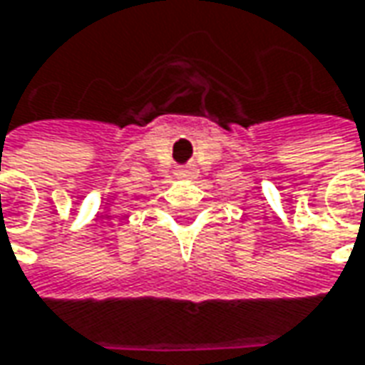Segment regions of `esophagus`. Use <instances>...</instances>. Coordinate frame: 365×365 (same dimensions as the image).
Instances as JSON below:
<instances>
[{
  "label": "esophagus",
  "instance_id": "esophagus-1",
  "mask_svg": "<svg viewBox=\"0 0 365 365\" xmlns=\"http://www.w3.org/2000/svg\"><path fill=\"white\" fill-rule=\"evenodd\" d=\"M192 175H195V173H192V168H188V166H182V168L177 173L178 178H188V177H192Z\"/></svg>",
  "mask_w": 365,
  "mask_h": 365
}]
</instances>
